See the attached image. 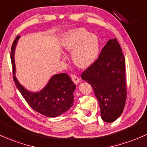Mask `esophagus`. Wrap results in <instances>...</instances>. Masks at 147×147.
Here are the masks:
<instances>
[{
    "label": "esophagus",
    "mask_w": 147,
    "mask_h": 147,
    "mask_svg": "<svg viewBox=\"0 0 147 147\" xmlns=\"http://www.w3.org/2000/svg\"><path fill=\"white\" fill-rule=\"evenodd\" d=\"M71 77H72V80L74 82V83L75 84H78L79 82H80V78H79L77 75H71Z\"/></svg>",
    "instance_id": "esophagus-1"
}]
</instances>
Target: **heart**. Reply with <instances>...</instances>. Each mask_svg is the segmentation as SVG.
Masks as SVG:
<instances>
[{
    "label": "heart",
    "mask_w": 147,
    "mask_h": 147,
    "mask_svg": "<svg viewBox=\"0 0 147 147\" xmlns=\"http://www.w3.org/2000/svg\"><path fill=\"white\" fill-rule=\"evenodd\" d=\"M63 49L72 52V61L80 67H89L96 59L100 49V41L97 35L91 33L84 28H77L67 31L61 40ZM66 59L65 56H62Z\"/></svg>",
    "instance_id": "heart-1"
}]
</instances>
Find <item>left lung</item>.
<instances>
[{"mask_svg":"<svg viewBox=\"0 0 147 147\" xmlns=\"http://www.w3.org/2000/svg\"><path fill=\"white\" fill-rule=\"evenodd\" d=\"M82 79L91 85L102 120L107 123L117 120L125 107L127 90L125 59L116 38L108 40Z\"/></svg>","mask_w":147,"mask_h":147,"instance_id":"obj_1","label":"left lung"}]
</instances>
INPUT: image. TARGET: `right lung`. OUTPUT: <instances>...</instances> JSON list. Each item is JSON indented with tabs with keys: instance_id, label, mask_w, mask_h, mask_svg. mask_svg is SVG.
<instances>
[{
	"instance_id": "1",
	"label": "right lung",
	"mask_w": 147,
	"mask_h": 147,
	"mask_svg": "<svg viewBox=\"0 0 147 147\" xmlns=\"http://www.w3.org/2000/svg\"><path fill=\"white\" fill-rule=\"evenodd\" d=\"M18 36L11 48V62L13 69V79L16 86L24 99L35 111L47 117H56L68 111L73 105L76 85L65 73L53 75L47 85L38 92L28 91L19 83L15 76L14 52Z\"/></svg>"
}]
</instances>
